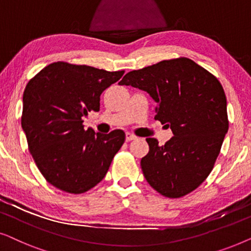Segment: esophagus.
Listing matches in <instances>:
<instances>
[{
	"label": "esophagus",
	"instance_id": "1",
	"mask_svg": "<svg viewBox=\"0 0 251 251\" xmlns=\"http://www.w3.org/2000/svg\"><path fill=\"white\" fill-rule=\"evenodd\" d=\"M136 138H137V137L135 135H132V133H130V132L126 133V142H130V140H133Z\"/></svg>",
	"mask_w": 251,
	"mask_h": 251
}]
</instances>
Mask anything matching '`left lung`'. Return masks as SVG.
Here are the masks:
<instances>
[{
  "mask_svg": "<svg viewBox=\"0 0 251 251\" xmlns=\"http://www.w3.org/2000/svg\"><path fill=\"white\" fill-rule=\"evenodd\" d=\"M119 84L150 94L156 102L155 120L174 133L162 146L155 138L146 139L150 151L140 166L147 183L167 198L191 193L211 173L228 130L221 82L180 57L129 72Z\"/></svg>",
  "mask_w": 251,
  "mask_h": 251,
  "instance_id": "obj_1",
  "label": "left lung"
}]
</instances>
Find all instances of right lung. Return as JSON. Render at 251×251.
Returning a JSON list of instances; mask_svg holds the SVG:
<instances>
[{
	"label": "right lung",
	"instance_id": "add662e5",
	"mask_svg": "<svg viewBox=\"0 0 251 251\" xmlns=\"http://www.w3.org/2000/svg\"><path fill=\"white\" fill-rule=\"evenodd\" d=\"M123 74L57 61L27 83L22 126L37 168L52 186L81 194L107 174L126 133L85 130L83 119L88 112L99 111L102 91Z\"/></svg>",
	"mask_w": 251,
	"mask_h": 251
}]
</instances>
